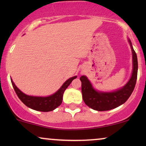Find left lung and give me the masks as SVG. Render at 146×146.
Returning a JSON list of instances; mask_svg holds the SVG:
<instances>
[{"mask_svg":"<svg viewBox=\"0 0 146 146\" xmlns=\"http://www.w3.org/2000/svg\"><path fill=\"white\" fill-rule=\"evenodd\" d=\"M133 55V72L131 78L122 88L113 92H98L92 86L86 76L80 78L82 82V93L84 103L97 111H106L115 108L127 101L134 90L137 76V58L131 41L129 40Z\"/></svg>","mask_w":146,"mask_h":146,"instance_id":"1","label":"left lung"}]
</instances>
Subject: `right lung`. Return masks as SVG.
Segmentation results:
<instances>
[{"label": "right lung", "instance_id": "add662e5", "mask_svg": "<svg viewBox=\"0 0 146 146\" xmlns=\"http://www.w3.org/2000/svg\"><path fill=\"white\" fill-rule=\"evenodd\" d=\"M76 77L74 76L67 80L56 92L48 97H34L27 96L18 89L12 79L11 82L18 97L27 106L37 111H50L54 110L61 104L64 92L70 84L72 81L76 78Z\"/></svg>", "mask_w": 146, "mask_h": 146}]
</instances>
